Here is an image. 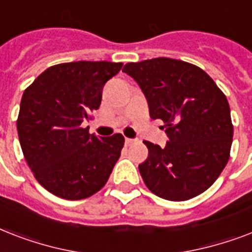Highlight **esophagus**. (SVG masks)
Returning a JSON list of instances; mask_svg holds the SVG:
<instances>
[{"instance_id": "obj_1", "label": "esophagus", "mask_w": 252, "mask_h": 252, "mask_svg": "<svg viewBox=\"0 0 252 252\" xmlns=\"http://www.w3.org/2000/svg\"><path fill=\"white\" fill-rule=\"evenodd\" d=\"M133 142H134L133 138H128V137L126 138V145H130V144H133Z\"/></svg>"}]
</instances>
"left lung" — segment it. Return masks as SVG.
I'll use <instances>...</instances> for the list:
<instances>
[{
    "label": "left lung",
    "instance_id": "1",
    "mask_svg": "<svg viewBox=\"0 0 252 252\" xmlns=\"http://www.w3.org/2000/svg\"><path fill=\"white\" fill-rule=\"evenodd\" d=\"M123 72L145 95L150 118L163 122L165 148L145 141L138 170L154 195L183 201L203 193L226 166L233 141L230 107L215 81L196 65L158 57L128 63Z\"/></svg>",
    "mask_w": 252,
    "mask_h": 252
}]
</instances>
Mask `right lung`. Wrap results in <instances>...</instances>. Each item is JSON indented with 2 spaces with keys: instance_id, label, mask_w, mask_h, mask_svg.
<instances>
[{
  "instance_id": "right-lung-1",
  "label": "right lung",
  "mask_w": 252,
  "mask_h": 252,
  "mask_svg": "<svg viewBox=\"0 0 252 252\" xmlns=\"http://www.w3.org/2000/svg\"><path fill=\"white\" fill-rule=\"evenodd\" d=\"M122 63L53 65L23 93L17 129L27 165L43 187L66 200L94 195L107 183L124 137H96L81 124L102 102L103 86Z\"/></svg>"
}]
</instances>
